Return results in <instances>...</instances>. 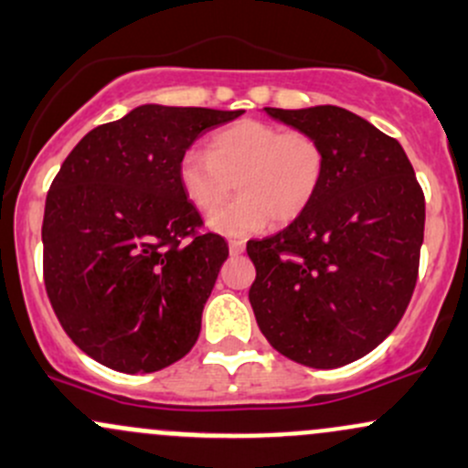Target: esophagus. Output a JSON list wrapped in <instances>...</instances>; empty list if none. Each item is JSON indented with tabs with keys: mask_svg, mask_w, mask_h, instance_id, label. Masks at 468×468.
<instances>
[{
	"mask_svg": "<svg viewBox=\"0 0 468 468\" xmlns=\"http://www.w3.org/2000/svg\"><path fill=\"white\" fill-rule=\"evenodd\" d=\"M244 249H246L244 239H230V242H229V250H230V255H242V253H244Z\"/></svg>",
	"mask_w": 468,
	"mask_h": 468,
	"instance_id": "1",
	"label": "esophagus"
}]
</instances>
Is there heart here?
Returning <instances> with one entry per match:
<instances>
[{"label":"heart","instance_id":"b5f03b06","mask_svg":"<svg viewBox=\"0 0 468 468\" xmlns=\"http://www.w3.org/2000/svg\"><path fill=\"white\" fill-rule=\"evenodd\" d=\"M326 168V148L311 133L239 120L215 131L207 153H184L177 177L188 202L202 213L218 208L235 186L239 197L210 215V226L242 238L269 222H295L320 193Z\"/></svg>","mask_w":468,"mask_h":468}]
</instances>
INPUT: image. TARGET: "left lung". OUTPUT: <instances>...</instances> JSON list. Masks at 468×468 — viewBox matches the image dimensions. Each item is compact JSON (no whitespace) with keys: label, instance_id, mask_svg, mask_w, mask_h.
Segmentation results:
<instances>
[{"label":"left lung","instance_id":"left-lung-1","mask_svg":"<svg viewBox=\"0 0 468 468\" xmlns=\"http://www.w3.org/2000/svg\"><path fill=\"white\" fill-rule=\"evenodd\" d=\"M326 148L324 184L295 222L250 239L249 300L275 351L311 368L371 353L418 282L424 193L398 140L340 109H264Z\"/></svg>","mask_w":468,"mask_h":468}]
</instances>
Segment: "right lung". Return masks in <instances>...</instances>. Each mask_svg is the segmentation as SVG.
I'll list each match as a JSON object with an SVG mask.
<instances>
[{"instance_id":"obj_1","label":"right lung","mask_w":468,"mask_h":468,"mask_svg":"<svg viewBox=\"0 0 468 468\" xmlns=\"http://www.w3.org/2000/svg\"><path fill=\"white\" fill-rule=\"evenodd\" d=\"M242 112L137 106L86 133L50 184L46 292L66 335L104 367L153 373L197 342L229 244L199 230L177 164Z\"/></svg>"}]
</instances>
